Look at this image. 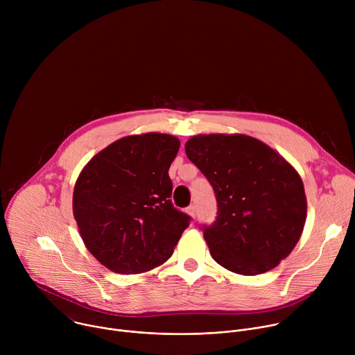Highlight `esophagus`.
I'll use <instances>...</instances> for the list:
<instances>
[{
    "label": "esophagus",
    "instance_id": "obj_1",
    "mask_svg": "<svg viewBox=\"0 0 355 355\" xmlns=\"http://www.w3.org/2000/svg\"><path fill=\"white\" fill-rule=\"evenodd\" d=\"M187 214H188L189 216L195 218V215H196V208H195V205H189V207L187 208Z\"/></svg>",
    "mask_w": 355,
    "mask_h": 355
}]
</instances>
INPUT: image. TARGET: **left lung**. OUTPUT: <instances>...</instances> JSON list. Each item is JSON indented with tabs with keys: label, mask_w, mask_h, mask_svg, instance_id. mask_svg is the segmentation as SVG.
I'll return each mask as SVG.
<instances>
[{
	"label": "left lung",
	"mask_w": 355,
	"mask_h": 355,
	"mask_svg": "<svg viewBox=\"0 0 355 355\" xmlns=\"http://www.w3.org/2000/svg\"><path fill=\"white\" fill-rule=\"evenodd\" d=\"M185 153L216 195L218 218L204 229L212 259L241 275L275 268L291 254L306 222L297 171L268 144L241 133L192 136Z\"/></svg>",
	"instance_id": "8db88e82"
}]
</instances>
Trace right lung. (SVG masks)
<instances>
[{"mask_svg":"<svg viewBox=\"0 0 355 355\" xmlns=\"http://www.w3.org/2000/svg\"><path fill=\"white\" fill-rule=\"evenodd\" d=\"M180 144L167 133L125 136L81 170L73 215L85 247L108 270L141 274L173 256L191 219L168 199Z\"/></svg>","mask_w":355,"mask_h":355,"instance_id":"add662e5","label":"right lung"}]
</instances>
